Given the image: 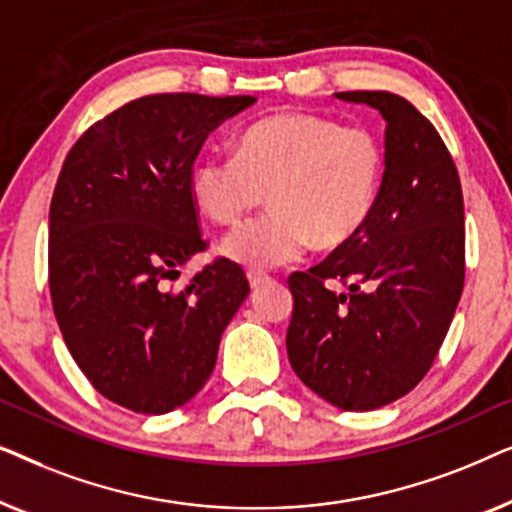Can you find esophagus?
Segmentation results:
<instances>
[{"instance_id":"1","label":"esophagus","mask_w":512,"mask_h":512,"mask_svg":"<svg viewBox=\"0 0 512 512\" xmlns=\"http://www.w3.org/2000/svg\"><path fill=\"white\" fill-rule=\"evenodd\" d=\"M247 279H249L251 291H258V289H261L263 284H268V282H270V277H268V275H263V272H249Z\"/></svg>"}]
</instances>
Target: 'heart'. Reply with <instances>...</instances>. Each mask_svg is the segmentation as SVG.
<instances>
[{"instance_id": "1", "label": "heart", "mask_w": 512, "mask_h": 512, "mask_svg": "<svg viewBox=\"0 0 512 512\" xmlns=\"http://www.w3.org/2000/svg\"><path fill=\"white\" fill-rule=\"evenodd\" d=\"M387 174V149L368 128L305 111L251 123L237 156L195 160L188 188L207 219L233 226L268 195L270 214L223 240V254L249 270L296 263L310 247H347L373 219Z\"/></svg>"}]
</instances>
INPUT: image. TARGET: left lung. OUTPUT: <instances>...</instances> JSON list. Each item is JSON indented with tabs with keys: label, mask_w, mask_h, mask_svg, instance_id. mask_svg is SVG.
Listing matches in <instances>:
<instances>
[{
	"label": "left lung",
	"mask_w": 512,
	"mask_h": 512,
	"mask_svg": "<svg viewBox=\"0 0 512 512\" xmlns=\"http://www.w3.org/2000/svg\"><path fill=\"white\" fill-rule=\"evenodd\" d=\"M387 123V174L361 235L293 272L286 331L291 368L335 408L394 403L429 373L464 291V195L454 160L426 116L387 90L335 93ZM350 284L335 294L326 281Z\"/></svg>",
	"instance_id": "1"
}]
</instances>
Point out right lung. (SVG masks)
<instances>
[{
	"mask_svg": "<svg viewBox=\"0 0 512 512\" xmlns=\"http://www.w3.org/2000/svg\"><path fill=\"white\" fill-rule=\"evenodd\" d=\"M256 97L146 95L83 132L48 214V286L69 354L104 398L142 415L191 401L249 296L219 258L184 289L167 282L207 249L188 179L223 121Z\"/></svg>",
	"mask_w": 512,
	"mask_h": 512,
	"instance_id": "1",
	"label": "right lung"
}]
</instances>
